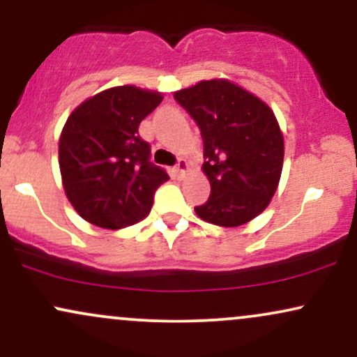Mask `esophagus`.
Wrapping results in <instances>:
<instances>
[{"label":"esophagus","mask_w":357,"mask_h":357,"mask_svg":"<svg viewBox=\"0 0 357 357\" xmlns=\"http://www.w3.org/2000/svg\"><path fill=\"white\" fill-rule=\"evenodd\" d=\"M186 169H188L186 159H178V165H176V171H178L179 174H184V173H186Z\"/></svg>","instance_id":"esophagus-1"}]
</instances>
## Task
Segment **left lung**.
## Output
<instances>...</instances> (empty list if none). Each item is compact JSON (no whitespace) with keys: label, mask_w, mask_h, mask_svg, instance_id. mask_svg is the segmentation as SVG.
I'll return each mask as SVG.
<instances>
[{"label":"left lung","mask_w":357,"mask_h":357,"mask_svg":"<svg viewBox=\"0 0 357 357\" xmlns=\"http://www.w3.org/2000/svg\"><path fill=\"white\" fill-rule=\"evenodd\" d=\"M174 99L202 130L208 202L199 218L240 227L268 206L280 181L284 137L272 109L228 80H203Z\"/></svg>","instance_id":"obj_1"}]
</instances>
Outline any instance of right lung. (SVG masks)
Returning <instances> with one entry per match:
<instances>
[{
    "instance_id": "1",
    "label": "right lung",
    "mask_w": 357,
    "mask_h": 357,
    "mask_svg": "<svg viewBox=\"0 0 357 357\" xmlns=\"http://www.w3.org/2000/svg\"><path fill=\"white\" fill-rule=\"evenodd\" d=\"M159 92L114 87L80 104L65 122L59 165L65 195L84 220L119 230L142 218L169 179L151 162L139 124L161 104Z\"/></svg>"
}]
</instances>
